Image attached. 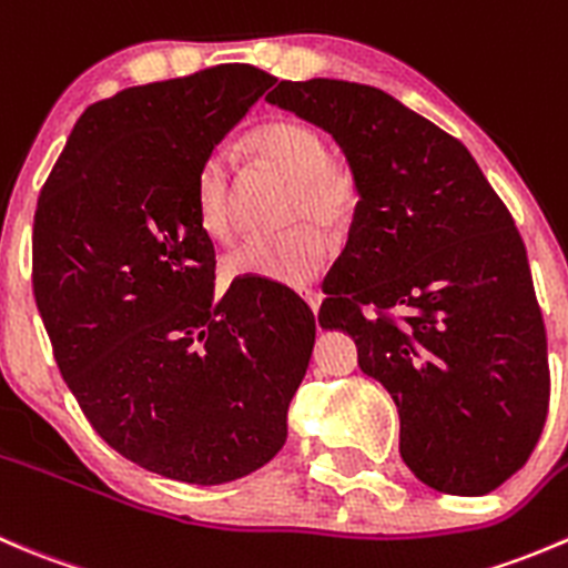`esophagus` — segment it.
I'll return each instance as SVG.
<instances>
[{
	"label": "esophagus",
	"instance_id": "obj_1",
	"mask_svg": "<svg viewBox=\"0 0 568 568\" xmlns=\"http://www.w3.org/2000/svg\"><path fill=\"white\" fill-rule=\"evenodd\" d=\"M303 301H306V303H308V308H312V312L317 314L320 301H323V295H320L317 290H303Z\"/></svg>",
	"mask_w": 568,
	"mask_h": 568
}]
</instances>
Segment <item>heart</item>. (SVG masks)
Masks as SVG:
<instances>
[{
	"label": "heart",
	"mask_w": 568,
	"mask_h": 568,
	"mask_svg": "<svg viewBox=\"0 0 568 568\" xmlns=\"http://www.w3.org/2000/svg\"><path fill=\"white\" fill-rule=\"evenodd\" d=\"M251 151L271 162L284 176L295 179L290 221H314L336 229L353 221L362 201L356 173L342 160L328 156L325 138L301 121H271L254 129ZM195 221L215 243H226L234 234L232 195H229V165L221 154L206 156L195 176ZM312 223L290 229L276 237H251L223 260L226 278H260L278 286H303L312 282L328 262L331 245Z\"/></svg>",
	"instance_id": "heart-1"
}]
</instances>
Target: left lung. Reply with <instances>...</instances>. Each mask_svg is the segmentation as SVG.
<instances>
[{
    "instance_id": "8db88e82",
    "label": "left lung",
    "mask_w": 568,
    "mask_h": 568,
    "mask_svg": "<svg viewBox=\"0 0 568 568\" xmlns=\"http://www.w3.org/2000/svg\"><path fill=\"white\" fill-rule=\"evenodd\" d=\"M267 101L325 129L362 187L320 325L356 339L425 486L494 491L525 467L549 406L547 331L514 217L462 140L378 88L278 82Z\"/></svg>"
}]
</instances>
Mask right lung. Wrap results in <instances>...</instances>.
<instances>
[{"label": "right lung", "instance_id": "1", "mask_svg": "<svg viewBox=\"0 0 568 568\" xmlns=\"http://www.w3.org/2000/svg\"><path fill=\"white\" fill-rule=\"evenodd\" d=\"M273 82L232 63L95 101L38 199L32 292L54 362L95 434L171 480L265 467L312 358L295 292L234 278L215 297L195 221L199 168Z\"/></svg>", "mask_w": 568, "mask_h": 568}]
</instances>
